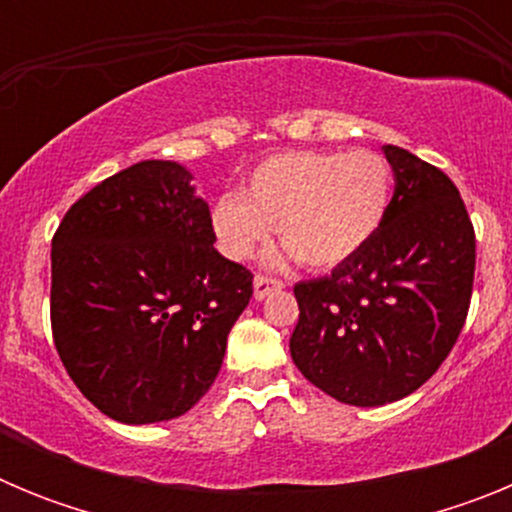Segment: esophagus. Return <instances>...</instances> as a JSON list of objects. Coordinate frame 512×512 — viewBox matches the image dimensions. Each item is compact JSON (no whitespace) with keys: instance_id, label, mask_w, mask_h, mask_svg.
Instances as JSON below:
<instances>
[{"instance_id":"34e87169","label":"esophagus","mask_w":512,"mask_h":512,"mask_svg":"<svg viewBox=\"0 0 512 512\" xmlns=\"http://www.w3.org/2000/svg\"><path fill=\"white\" fill-rule=\"evenodd\" d=\"M282 287H284V282H279V279L259 274V277L253 279V297H256V300H264V297H269L271 292H277V289H282Z\"/></svg>"}]
</instances>
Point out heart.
I'll return each instance as SVG.
<instances>
[{
    "label": "heart",
    "instance_id": "b5f03b06",
    "mask_svg": "<svg viewBox=\"0 0 512 512\" xmlns=\"http://www.w3.org/2000/svg\"><path fill=\"white\" fill-rule=\"evenodd\" d=\"M392 205V169L377 151H289L261 161L238 194L212 207V233L233 261L251 259L271 228L310 269L361 251Z\"/></svg>",
    "mask_w": 512,
    "mask_h": 512
}]
</instances>
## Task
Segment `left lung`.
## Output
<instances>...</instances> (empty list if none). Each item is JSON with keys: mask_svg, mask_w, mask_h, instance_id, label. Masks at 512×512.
Listing matches in <instances>:
<instances>
[{"mask_svg": "<svg viewBox=\"0 0 512 512\" xmlns=\"http://www.w3.org/2000/svg\"><path fill=\"white\" fill-rule=\"evenodd\" d=\"M395 194L356 256L295 284L289 338L307 382L356 408L387 405L425 384L469 312L477 241L459 189L405 148L384 146Z\"/></svg>", "mask_w": 512, "mask_h": 512, "instance_id": "obj_1", "label": "left lung"}]
</instances>
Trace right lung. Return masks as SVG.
Returning <instances> with one entry per match:
<instances>
[{"label": "right lung", "mask_w": 512, "mask_h": 512, "mask_svg": "<svg viewBox=\"0 0 512 512\" xmlns=\"http://www.w3.org/2000/svg\"><path fill=\"white\" fill-rule=\"evenodd\" d=\"M189 182L174 161H140L76 200L53 235V343L81 395L120 423L197 405L253 295Z\"/></svg>", "instance_id": "obj_1"}]
</instances>
